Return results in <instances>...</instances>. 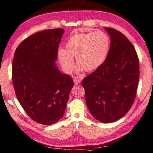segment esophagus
I'll list each match as a JSON object with an SVG mask.
<instances>
[{
  "label": "esophagus",
  "instance_id": "1",
  "mask_svg": "<svg viewBox=\"0 0 153 153\" xmlns=\"http://www.w3.org/2000/svg\"><path fill=\"white\" fill-rule=\"evenodd\" d=\"M81 82V79L78 78V77H76V76H74V84H76V85L79 84Z\"/></svg>",
  "mask_w": 153,
  "mask_h": 153
}]
</instances>
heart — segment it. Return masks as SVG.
<instances>
[{"instance_id": "obj_1", "label": "heart", "mask_w": 153, "mask_h": 153, "mask_svg": "<svg viewBox=\"0 0 153 153\" xmlns=\"http://www.w3.org/2000/svg\"><path fill=\"white\" fill-rule=\"evenodd\" d=\"M111 41L104 32L74 34L66 44V49H59L57 57L64 71L71 73L74 68L73 57L79 64L78 70L96 71L103 64L109 53Z\"/></svg>"}]
</instances>
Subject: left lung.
I'll use <instances>...</instances> for the list:
<instances>
[{
  "label": "left lung",
  "instance_id": "obj_1",
  "mask_svg": "<svg viewBox=\"0 0 153 153\" xmlns=\"http://www.w3.org/2000/svg\"><path fill=\"white\" fill-rule=\"evenodd\" d=\"M111 47L106 59L82 81L87 108L99 121H117L131 108L139 81V59L131 42L117 30L105 27Z\"/></svg>",
  "mask_w": 153,
  "mask_h": 153
}]
</instances>
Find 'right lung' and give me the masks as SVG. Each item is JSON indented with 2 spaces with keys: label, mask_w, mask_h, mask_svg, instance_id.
Returning a JSON list of instances; mask_svg holds the SVG:
<instances>
[{
  "label": "right lung",
  "mask_w": 153,
  "mask_h": 153,
  "mask_svg": "<svg viewBox=\"0 0 153 153\" xmlns=\"http://www.w3.org/2000/svg\"><path fill=\"white\" fill-rule=\"evenodd\" d=\"M64 29L31 35L17 47L12 80L17 100L27 114L40 124L52 125L63 117L74 86L68 74L56 64Z\"/></svg>",
  "instance_id": "1"
}]
</instances>
